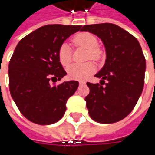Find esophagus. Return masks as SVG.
I'll return each mask as SVG.
<instances>
[{
    "instance_id": "esophagus-1",
    "label": "esophagus",
    "mask_w": 155,
    "mask_h": 155,
    "mask_svg": "<svg viewBox=\"0 0 155 155\" xmlns=\"http://www.w3.org/2000/svg\"><path fill=\"white\" fill-rule=\"evenodd\" d=\"M79 84H80V85L85 84V82H84V81H79Z\"/></svg>"
}]
</instances>
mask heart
<instances>
[{
    "label": "heart",
    "instance_id": "obj_1",
    "mask_svg": "<svg viewBox=\"0 0 155 155\" xmlns=\"http://www.w3.org/2000/svg\"><path fill=\"white\" fill-rule=\"evenodd\" d=\"M76 46H82L88 49L87 58L98 61L103 58V51L98 46V40L96 36L91 33H79L74 35L71 39ZM58 60L63 66L66 67L71 62V50L70 45L64 42L58 48ZM96 71L95 64L91 62L84 64H73L67 70L69 77L76 80H84L88 78Z\"/></svg>",
    "mask_w": 155,
    "mask_h": 155
}]
</instances>
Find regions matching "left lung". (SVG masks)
Instances as JSON below:
<instances>
[{
	"instance_id": "1",
	"label": "left lung",
	"mask_w": 155,
	"mask_h": 155,
	"mask_svg": "<svg viewBox=\"0 0 155 155\" xmlns=\"http://www.w3.org/2000/svg\"><path fill=\"white\" fill-rule=\"evenodd\" d=\"M81 31L97 35L106 50L104 67L95 75L102 79L100 84L87 83L89 115L99 123L119 122L133 110L144 86L146 60L140 43L126 30L111 23L85 25Z\"/></svg>"
}]
</instances>
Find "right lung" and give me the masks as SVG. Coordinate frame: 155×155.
<instances>
[{
  "label": "right lung",
  "mask_w": 155,
  "mask_h": 155,
  "mask_svg": "<svg viewBox=\"0 0 155 155\" xmlns=\"http://www.w3.org/2000/svg\"><path fill=\"white\" fill-rule=\"evenodd\" d=\"M82 26L46 25L18 43L8 65L9 91L21 113L30 122L49 125L59 121L65 104L78 87V81L51 84L66 75L58 48Z\"/></svg>",
  "instance_id": "add662e5"
}]
</instances>
